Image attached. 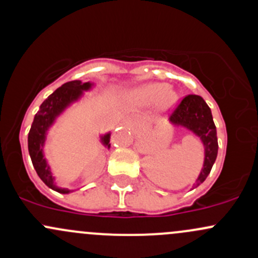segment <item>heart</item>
Here are the masks:
<instances>
[{
    "instance_id": "obj_1",
    "label": "heart",
    "mask_w": 258,
    "mask_h": 258,
    "mask_svg": "<svg viewBox=\"0 0 258 258\" xmlns=\"http://www.w3.org/2000/svg\"><path fill=\"white\" fill-rule=\"evenodd\" d=\"M135 100L137 104L148 106L161 101V108L168 110L177 101V94L167 84H148L135 91Z\"/></svg>"
}]
</instances>
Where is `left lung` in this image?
<instances>
[{
  "mask_svg": "<svg viewBox=\"0 0 258 258\" xmlns=\"http://www.w3.org/2000/svg\"><path fill=\"white\" fill-rule=\"evenodd\" d=\"M169 121L173 124L190 130L200 137L204 145V165L195 183V186H199L207 179L218 156V136L210 107L199 95H186L172 111Z\"/></svg>",
  "mask_w": 258,
  "mask_h": 258,
  "instance_id": "obj_1",
  "label": "left lung"
}]
</instances>
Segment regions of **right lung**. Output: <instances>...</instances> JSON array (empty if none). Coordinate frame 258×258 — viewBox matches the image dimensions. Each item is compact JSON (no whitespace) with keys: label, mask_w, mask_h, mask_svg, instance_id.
Segmentation results:
<instances>
[{"label":"right lung","mask_w":258,"mask_h":258,"mask_svg":"<svg viewBox=\"0 0 258 258\" xmlns=\"http://www.w3.org/2000/svg\"><path fill=\"white\" fill-rule=\"evenodd\" d=\"M91 85L93 84L81 83L80 80H74L65 83L60 88L56 89L40 105L39 111L34 116L33 123H32L31 130H29L28 151L34 169H36L38 177L43 180V183L47 186H49L50 189H53V190L58 191V193L68 194L70 193V190L65 188H59L54 183V178L51 175L49 165L47 164V161H45L44 156H43V146H44L45 142V135H47L48 128L55 121V118L72 102L77 101L83 95V91L89 90ZM101 141L107 148H110V145H108V142H110V134L102 136Z\"/></svg>","instance_id":"1"}]
</instances>
